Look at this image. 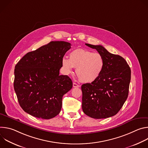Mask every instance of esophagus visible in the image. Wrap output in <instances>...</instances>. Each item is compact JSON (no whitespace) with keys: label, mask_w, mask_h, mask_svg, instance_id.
<instances>
[{"label":"esophagus","mask_w":148,"mask_h":148,"mask_svg":"<svg viewBox=\"0 0 148 148\" xmlns=\"http://www.w3.org/2000/svg\"><path fill=\"white\" fill-rule=\"evenodd\" d=\"M73 87H80L79 85H78V84H77L75 82H73Z\"/></svg>","instance_id":"1"}]
</instances>
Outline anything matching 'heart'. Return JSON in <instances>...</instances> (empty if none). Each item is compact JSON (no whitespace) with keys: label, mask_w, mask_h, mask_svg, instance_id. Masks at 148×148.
<instances>
[{"label":"heart","mask_w":148,"mask_h":148,"mask_svg":"<svg viewBox=\"0 0 148 148\" xmlns=\"http://www.w3.org/2000/svg\"><path fill=\"white\" fill-rule=\"evenodd\" d=\"M105 64V58L101 54L82 49L73 50L70 53L69 58L63 57L61 60L64 73L70 74L74 68H76V74L84 83L97 80L102 73Z\"/></svg>","instance_id":"heart-1"}]
</instances>
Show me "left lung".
<instances>
[{
  "mask_svg": "<svg viewBox=\"0 0 148 148\" xmlns=\"http://www.w3.org/2000/svg\"><path fill=\"white\" fill-rule=\"evenodd\" d=\"M86 45L101 54L105 64L97 80L81 86L82 111L95 119L112 116L119 112L128 98L131 69L123 57L110 53L103 46Z\"/></svg>",
  "mask_w": 148,
  "mask_h": 148,
  "instance_id": "8db88e82",
  "label": "left lung"
}]
</instances>
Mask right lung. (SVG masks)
I'll list each match as a JSON object with an SVG mask.
<instances>
[{
	"label": "right lung",
	"instance_id": "1",
	"mask_svg": "<svg viewBox=\"0 0 148 148\" xmlns=\"http://www.w3.org/2000/svg\"><path fill=\"white\" fill-rule=\"evenodd\" d=\"M71 45L51 41L27 53L14 69V89L18 103L27 114L45 119L57 116L63 95L73 87L67 75H60L61 60Z\"/></svg>",
	"mask_w": 148,
	"mask_h": 148
}]
</instances>
